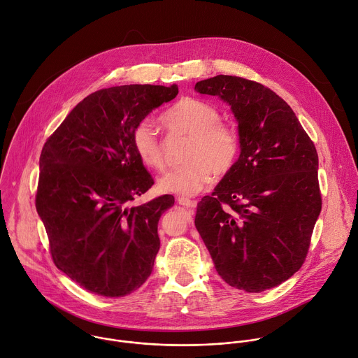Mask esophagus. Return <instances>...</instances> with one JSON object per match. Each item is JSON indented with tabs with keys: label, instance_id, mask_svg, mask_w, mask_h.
Returning <instances> with one entry per match:
<instances>
[{
	"label": "esophagus",
	"instance_id": "34e87169",
	"mask_svg": "<svg viewBox=\"0 0 358 358\" xmlns=\"http://www.w3.org/2000/svg\"><path fill=\"white\" fill-rule=\"evenodd\" d=\"M177 202H178L180 205L185 206V208H189V209H192V208L196 206V201L189 199V198H187V196H178V198H177Z\"/></svg>",
	"mask_w": 358,
	"mask_h": 358
}]
</instances>
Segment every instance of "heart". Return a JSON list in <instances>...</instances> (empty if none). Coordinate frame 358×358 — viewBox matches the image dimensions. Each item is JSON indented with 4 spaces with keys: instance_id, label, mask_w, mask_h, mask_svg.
I'll return each mask as SVG.
<instances>
[{
    "instance_id": "1",
    "label": "heart",
    "mask_w": 358,
    "mask_h": 358,
    "mask_svg": "<svg viewBox=\"0 0 358 358\" xmlns=\"http://www.w3.org/2000/svg\"><path fill=\"white\" fill-rule=\"evenodd\" d=\"M163 122L171 132L191 136L184 156L187 163L169 171L159 181L166 192L195 195L209 187L216 174H227L239 157V134L231 125L222 122L220 110L210 102L182 98L164 113ZM131 142L146 167L164 170L163 145L153 124L139 122L132 131Z\"/></svg>"
}]
</instances>
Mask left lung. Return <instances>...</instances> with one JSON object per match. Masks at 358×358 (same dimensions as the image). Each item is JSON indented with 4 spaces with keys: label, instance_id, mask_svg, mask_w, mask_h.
I'll return each mask as SVG.
<instances>
[{
    "label": "left lung",
    "instance_id": "8db88e82",
    "mask_svg": "<svg viewBox=\"0 0 358 358\" xmlns=\"http://www.w3.org/2000/svg\"><path fill=\"white\" fill-rule=\"evenodd\" d=\"M195 91L230 105L242 150L198 202L196 230L224 282L263 292L305 263L322 209L316 148L291 106L257 81L220 74Z\"/></svg>",
    "mask_w": 358,
    "mask_h": 358
}]
</instances>
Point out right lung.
I'll return each mask as SVG.
<instances>
[{"mask_svg": "<svg viewBox=\"0 0 358 358\" xmlns=\"http://www.w3.org/2000/svg\"><path fill=\"white\" fill-rule=\"evenodd\" d=\"M177 94L176 84L98 90L76 105L42 149L35 205L50 256L88 292L125 296L152 274L160 249L157 224L174 196L131 205L155 184L131 135Z\"/></svg>", "mask_w": 358, "mask_h": 358, "instance_id": "right-lung-1", "label": "right lung"}]
</instances>
